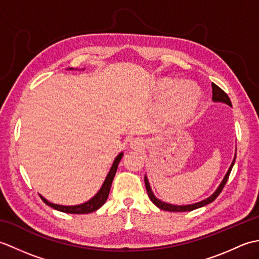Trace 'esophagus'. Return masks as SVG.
<instances>
[{"label": "esophagus", "mask_w": 259, "mask_h": 259, "mask_svg": "<svg viewBox=\"0 0 259 259\" xmlns=\"http://www.w3.org/2000/svg\"><path fill=\"white\" fill-rule=\"evenodd\" d=\"M131 147H133L134 149H140V148L144 147V142H142L141 140L135 139L134 141H131Z\"/></svg>", "instance_id": "34e87169"}]
</instances>
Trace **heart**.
<instances>
[{
  "instance_id": "b5f03b06",
  "label": "heart",
  "mask_w": 259,
  "mask_h": 259,
  "mask_svg": "<svg viewBox=\"0 0 259 259\" xmlns=\"http://www.w3.org/2000/svg\"><path fill=\"white\" fill-rule=\"evenodd\" d=\"M172 84L170 82L164 83L162 89L168 90ZM198 106V92L194 87L185 84L176 88L163 103L164 111L170 118L176 120H185L194 113Z\"/></svg>"
}]
</instances>
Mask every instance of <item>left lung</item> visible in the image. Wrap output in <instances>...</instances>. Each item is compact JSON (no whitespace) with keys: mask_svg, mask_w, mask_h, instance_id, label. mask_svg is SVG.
Instances as JSON below:
<instances>
[{"mask_svg":"<svg viewBox=\"0 0 259 259\" xmlns=\"http://www.w3.org/2000/svg\"><path fill=\"white\" fill-rule=\"evenodd\" d=\"M211 88H212V100H213V101L227 103L228 106L232 107V102H230V99H229V97L227 96L226 92H225L223 89H221V88H219L217 84H214V83H211ZM235 160H236V156H235V158H234V161H233V163H232V166L229 167L226 176H225L224 180L222 181V184L219 185L217 190L214 191L210 197L207 198V199H205V200L200 201V202L194 203V205L176 206V205H171V203H167V202H163V201H161V200H159L158 198H157L155 195H153V192H152V190H151V188H150V185H149V183H148V179H147V177L145 176V185H146V189H147V192H148V196H149L150 200H151L153 203H155V205H156L158 208L162 209V210L171 211V212L190 211V210H194V209L200 208V207H202V206H206V205H208V203H210V202H212L214 199H216V198L219 196V194H221V192L223 191L224 187H225V185H226L227 180H228V178H229V175H230V171H232V169H233Z\"/></svg>","mask_w":259,"mask_h":259,"instance_id":"8db88e82","label":"left lung"}]
</instances>
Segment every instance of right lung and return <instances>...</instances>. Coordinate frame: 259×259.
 <instances>
[{
    "mask_svg": "<svg viewBox=\"0 0 259 259\" xmlns=\"http://www.w3.org/2000/svg\"><path fill=\"white\" fill-rule=\"evenodd\" d=\"M122 156H123V153L121 152L120 155H118L117 158L114 159L112 167H111V169H110V171L107 176L106 180H104L101 189L99 190L98 194L93 198H91L89 201H87L84 203H81V205H76V206H61V205H56V203H52L50 201H48L46 198L42 197V196H40L41 199L45 201L48 206H50L53 209H57V210L62 211V212H67V213H89V212L96 211L97 209L100 208L108 199L110 188H111V185H112V180L114 178L115 172H117L118 164L121 160V158H122Z\"/></svg>",
    "mask_w": 259,
    "mask_h": 259,
    "instance_id": "1",
    "label": "right lung"
}]
</instances>
